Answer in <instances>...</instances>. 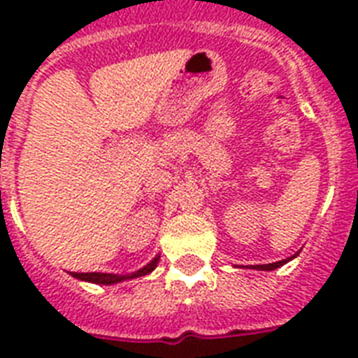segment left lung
Returning a JSON list of instances; mask_svg holds the SVG:
<instances>
[{
    "instance_id": "obj_1",
    "label": "left lung",
    "mask_w": 358,
    "mask_h": 358,
    "mask_svg": "<svg viewBox=\"0 0 358 358\" xmlns=\"http://www.w3.org/2000/svg\"><path fill=\"white\" fill-rule=\"evenodd\" d=\"M288 260H280L275 262V264H264V266H256V269H264V271H271V269H277V267L284 266Z\"/></svg>"
}]
</instances>
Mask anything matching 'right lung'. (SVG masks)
Segmentation results:
<instances>
[{"label":"right lung","instance_id":"right-lung-1","mask_svg":"<svg viewBox=\"0 0 358 358\" xmlns=\"http://www.w3.org/2000/svg\"><path fill=\"white\" fill-rule=\"evenodd\" d=\"M157 260H159V258H154L148 266H145L143 269H139V271L131 273V275H113V273H72V277L94 284H115L120 282V280H128V278L143 277L146 273L154 271V267L157 266Z\"/></svg>","mask_w":358,"mask_h":358}]
</instances>
